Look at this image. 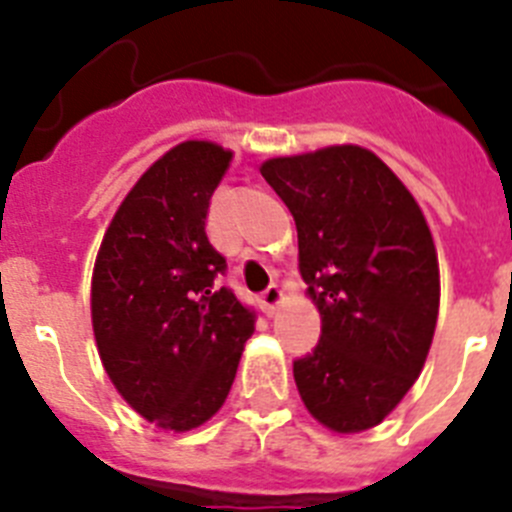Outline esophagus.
<instances>
[{
	"instance_id": "esophagus-1",
	"label": "esophagus",
	"mask_w": 512,
	"mask_h": 512,
	"mask_svg": "<svg viewBox=\"0 0 512 512\" xmlns=\"http://www.w3.org/2000/svg\"><path fill=\"white\" fill-rule=\"evenodd\" d=\"M282 300H284L282 287H279V284H271L264 295H261V307H264L266 315H274V312H277V307L282 305Z\"/></svg>"
}]
</instances>
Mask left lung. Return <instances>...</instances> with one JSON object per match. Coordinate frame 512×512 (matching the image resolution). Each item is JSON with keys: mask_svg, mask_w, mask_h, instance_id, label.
I'll return each mask as SVG.
<instances>
[{"mask_svg": "<svg viewBox=\"0 0 512 512\" xmlns=\"http://www.w3.org/2000/svg\"><path fill=\"white\" fill-rule=\"evenodd\" d=\"M261 176L297 225L300 274L323 336L295 361L307 413L333 433L382 423L408 395L436 333L433 235L400 176L343 143L266 158Z\"/></svg>", "mask_w": 512, "mask_h": 512, "instance_id": "left-lung-1", "label": "left lung"}]
</instances>
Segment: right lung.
<instances>
[{"mask_svg":"<svg viewBox=\"0 0 512 512\" xmlns=\"http://www.w3.org/2000/svg\"><path fill=\"white\" fill-rule=\"evenodd\" d=\"M233 151L184 140L153 161L104 230L92 328L104 372L161 431L187 433L223 408L253 312L215 277L225 259L207 212Z\"/></svg>","mask_w":512,"mask_h":512,"instance_id":"right-lung-1","label":"right lung"}]
</instances>
